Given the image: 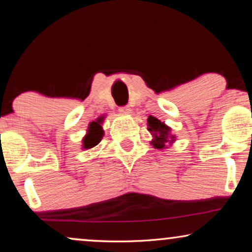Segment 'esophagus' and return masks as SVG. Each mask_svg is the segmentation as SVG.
I'll list each match as a JSON object with an SVG mask.
<instances>
[{
    "label": "esophagus",
    "mask_w": 252,
    "mask_h": 252,
    "mask_svg": "<svg viewBox=\"0 0 252 252\" xmlns=\"http://www.w3.org/2000/svg\"><path fill=\"white\" fill-rule=\"evenodd\" d=\"M119 112L123 113V115H128V113H130V109L128 106H120Z\"/></svg>",
    "instance_id": "esophagus-1"
}]
</instances>
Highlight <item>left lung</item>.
I'll return each mask as SVG.
<instances>
[{
    "mask_svg": "<svg viewBox=\"0 0 252 252\" xmlns=\"http://www.w3.org/2000/svg\"><path fill=\"white\" fill-rule=\"evenodd\" d=\"M148 130H149L154 137L153 141H151V144L156 149H166L167 143H172L175 141V136L171 134L170 127L153 116L148 118Z\"/></svg>",
    "mask_w": 252,
    "mask_h": 252,
    "instance_id": "left-lung-1",
    "label": "left lung"
}]
</instances>
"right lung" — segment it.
Masks as SVG:
<instances>
[{
	"instance_id": "add662e5",
	"label": "right lung",
	"mask_w": 252,
	"mask_h": 252,
	"mask_svg": "<svg viewBox=\"0 0 252 252\" xmlns=\"http://www.w3.org/2000/svg\"><path fill=\"white\" fill-rule=\"evenodd\" d=\"M103 122V118L97 119V122L92 123L89 125L88 133L86 134V136L82 140V148L84 149H91L101 142L102 136H103V130L101 123Z\"/></svg>"
}]
</instances>
